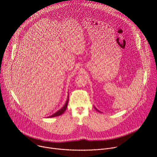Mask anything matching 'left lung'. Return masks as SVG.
Segmentation results:
<instances>
[{
	"label": "left lung",
	"mask_w": 157,
	"mask_h": 157,
	"mask_svg": "<svg viewBox=\"0 0 157 157\" xmlns=\"http://www.w3.org/2000/svg\"><path fill=\"white\" fill-rule=\"evenodd\" d=\"M96 110H97V109H96Z\"/></svg>",
	"instance_id": "left-lung-1"
}]
</instances>
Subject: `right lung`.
I'll return each instance as SVG.
<instances>
[{
	"label": "right lung",
	"mask_w": 157,
	"mask_h": 157,
	"mask_svg": "<svg viewBox=\"0 0 157 157\" xmlns=\"http://www.w3.org/2000/svg\"><path fill=\"white\" fill-rule=\"evenodd\" d=\"M68 100L66 101V102L64 105L60 110H59L58 111H57L56 113H55L54 114H53V115L49 116L48 117H54L59 116L63 114L64 113V112L66 110V108H67V105H68Z\"/></svg>",
	"instance_id": "right-lung-1"
}]
</instances>
